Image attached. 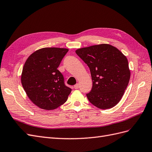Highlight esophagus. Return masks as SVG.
<instances>
[{
  "label": "esophagus",
  "instance_id": "1",
  "mask_svg": "<svg viewBox=\"0 0 152 152\" xmlns=\"http://www.w3.org/2000/svg\"><path fill=\"white\" fill-rule=\"evenodd\" d=\"M74 88H75V89H79V84H76L74 86Z\"/></svg>",
  "mask_w": 152,
  "mask_h": 152
}]
</instances>
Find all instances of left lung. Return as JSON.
<instances>
[{
    "label": "left lung",
    "instance_id": "left-lung-1",
    "mask_svg": "<svg viewBox=\"0 0 152 152\" xmlns=\"http://www.w3.org/2000/svg\"><path fill=\"white\" fill-rule=\"evenodd\" d=\"M75 53L90 69L93 87L86 94L90 103L103 110L115 107L122 98L130 79L126 56L107 44L80 48Z\"/></svg>",
    "mask_w": 152,
    "mask_h": 152
}]
</instances>
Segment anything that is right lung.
I'll return each instance as SVG.
<instances>
[{
	"label": "right lung",
	"mask_w": 152,
	"mask_h": 152,
	"mask_svg": "<svg viewBox=\"0 0 152 152\" xmlns=\"http://www.w3.org/2000/svg\"><path fill=\"white\" fill-rule=\"evenodd\" d=\"M68 49L45 48L32 53L23 68V87L32 103L50 110L65 103L72 89L65 85L62 73L58 70Z\"/></svg>",
	"instance_id": "add662e5"
}]
</instances>
